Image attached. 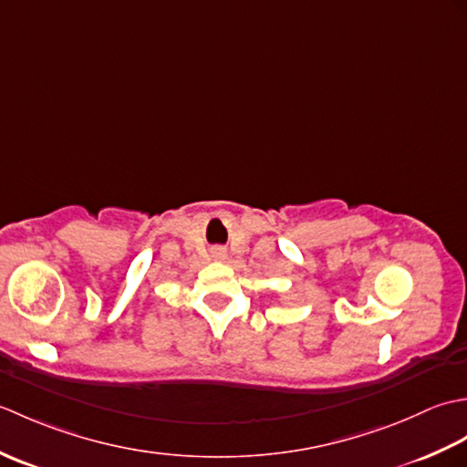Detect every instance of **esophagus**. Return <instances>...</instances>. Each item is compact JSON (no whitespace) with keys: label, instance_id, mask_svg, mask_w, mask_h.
I'll use <instances>...</instances> for the list:
<instances>
[{"label":"esophagus","instance_id":"esophagus-1","mask_svg":"<svg viewBox=\"0 0 467 467\" xmlns=\"http://www.w3.org/2000/svg\"><path fill=\"white\" fill-rule=\"evenodd\" d=\"M214 256H216V259H223L224 251H223V249H214Z\"/></svg>","mask_w":467,"mask_h":467}]
</instances>
